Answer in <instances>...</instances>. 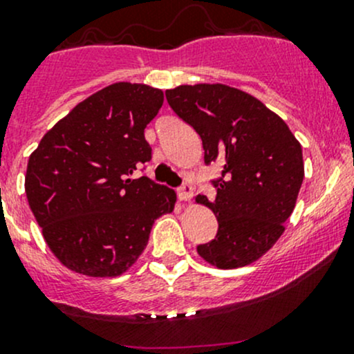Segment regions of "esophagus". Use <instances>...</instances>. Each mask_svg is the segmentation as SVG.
<instances>
[{
    "label": "esophagus",
    "mask_w": 354,
    "mask_h": 354,
    "mask_svg": "<svg viewBox=\"0 0 354 354\" xmlns=\"http://www.w3.org/2000/svg\"><path fill=\"white\" fill-rule=\"evenodd\" d=\"M178 199L180 201H191L192 196H194V191H192V185L189 184H184L182 187H178Z\"/></svg>",
    "instance_id": "obj_1"
}]
</instances>
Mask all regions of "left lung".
I'll return each instance as SVG.
<instances>
[{
	"label": "left lung",
	"mask_w": 354,
	"mask_h": 354,
	"mask_svg": "<svg viewBox=\"0 0 354 354\" xmlns=\"http://www.w3.org/2000/svg\"><path fill=\"white\" fill-rule=\"evenodd\" d=\"M178 118L203 140L204 162L223 163L216 199L197 196L218 219V234L197 246L214 267L253 263L277 243L304 180L302 147L285 121L252 94L224 84L165 91Z\"/></svg>",
	"instance_id": "obj_1"
}]
</instances>
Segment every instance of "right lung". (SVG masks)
<instances>
[{
    "instance_id": "obj_1",
    "label": "right lung",
    "mask_w": 354,
    "mask_h": 354,
    "mask_svg": "<svg viewBox=\"0 0 354 354\" xmlns=\"http://www.w3.org/2000/svg\"><path fill=\"white\" fill-rule=\"evenodd\" d=\"M162 104L160 89L116 82L79 102L30 155V209L72 272L121 275L145 250L155 219L174 211L172 189L131 178L151 158L145 128Z\"/></svg>"
}]
</instances>
